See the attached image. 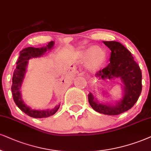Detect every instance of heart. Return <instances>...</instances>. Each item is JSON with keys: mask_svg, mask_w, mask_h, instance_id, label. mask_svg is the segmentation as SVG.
Here are the masks:
<instances>
[{"mask_svg": "<svg viewBox=\"0 0 151 151\" xmlns=\"http://www.w3.org/2000/svg\"><path fill=\"white\" fill-rule=\"evenodd\" d=\"M96 50V49L95 47H92L87 52L81 55V57L83 58H87L91 54L93 53L90 59V64L93 67H97L98 66H99L104 59V54L101 51H99V50Z\"/></svg>", "mask_w": 151, "mask_h": 151, "instance_id": "obj_1", "label": "heart"}]
</instances>
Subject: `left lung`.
<instances>
[{
	"mask_svg": "<svg viewBox=\"0 0 151 151\" xmlns=\"http://www.w3.org/2000/svg\"><path fill=\"white\" fill-rule=\"evenodd\" d=\"M111 50L110 63L96 73L99 79L120 78L123 83L124 96L115 106L106 105L98 102L92 93L88 94V101L94 111L105 115H115L125 112L134 106L142 90V75L140 67L132 53L120 42L104 41Z\"/></svg>",
	"mask_w": 151,
	"mask_h": 151,
	"instance_id": "left-lung-1",
	"label": "left lung"
}]
</instances>
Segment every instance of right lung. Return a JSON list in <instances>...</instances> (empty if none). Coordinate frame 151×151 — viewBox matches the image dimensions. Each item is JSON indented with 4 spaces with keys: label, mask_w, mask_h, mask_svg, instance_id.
Wrapping results in <instances>:
<instances>
[{
    "label": "right lung",
    "mask_w": 151,
    "mask_h": 151,
    "mask_svg": "<svg viewBox=\"0 0 151 151\" xmlns=\"http://www.w3.org/2000/svg\"><path fill=\"white\" fill-rule=\"evenodd\" d=\"M54 45V42H50L46 47H42L40 48L35 47H27L22 50L20 52V55L19 57L18 60L17 61V66L14 70L12 76V85L11 90H12L13 99L14 103L17 106L21 111L25 113L29 116L35 118H47L52 116L58 111L60 105L57 106L53 109H48L46 111H37V110H32L31 108L28 107L24 101H22L21 93L19 89L21 87L22 81H23L24 74L26 72L28 60L31 58H36L44 55L46 51L50 50Z\"/></svg>",
    "instance_id": "obj_1"
}]
</instances>
